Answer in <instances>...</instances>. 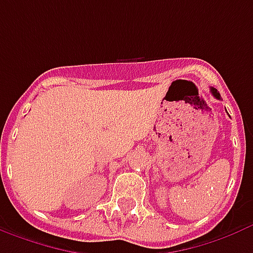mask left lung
I'll return each instance as SVG.
<instances>
[{
    "instance_id": "1",
    "label": "left lung",
    "mask_w": 253,
    "mask_h": 253,
    "mask_svg": "<svg viewBox=\"0 0 253 253\" xmlns=\"http://www.w3.org/2000/svg\"><path fill=\"white\" fill-rule=\"evenodd\" d=\"M210 90H211L212 96H214V97H215V99L221 100V94L218 93V90H217V89H215V88H211V89H210Z\"/></svg>"
}]
</instances>
